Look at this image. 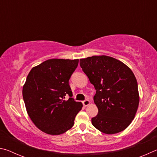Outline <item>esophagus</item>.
Instances as JSON below:
<instances>
[{
    "instance_id": "34e87169",
    "label": "esophagus",
    "mask_w": 157,
    "mask_h": 157,
    "mask_svg": "<svg viewBox=\"0 0 157 157\" xmlns=\"http://www.w3.org/2000/svg\"><path fill=\"white\" fill-rule=\"evenodd\" d=\"M82 103H83L84 106H85V107H86V106H88V105H90V103H91V102H90L89 100L86 99V100H85L84 101H83V102H82Z\"/></svg>"
}]
</instances>
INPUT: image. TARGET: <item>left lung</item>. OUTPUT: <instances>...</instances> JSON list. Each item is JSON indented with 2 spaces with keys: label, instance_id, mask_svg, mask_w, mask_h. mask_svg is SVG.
Masks as SVG:
<instances>
[{
  "label": "left lung",
  "instance_id": "left-lung-1",
  "mask_svg": "<svg viewBox=\"0 0 157 157\" xmlns=\"http://www.w3.org/2000/svg\"><path fill=\"white\" fill-rule=\"evenodd\" d=\"M79 64L96 90L94 100L98 113L92 118V124L107 134L123 131L139 107L134 74L124 63L106 55L80 59Z\"/></svg>",
  "mask_w": 157,
  "mask_h": 157
}]
</instances>
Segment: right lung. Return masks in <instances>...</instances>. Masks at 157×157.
Here are the masks:
<instances>
[{
    "mask_svg": "<svg viewBox=\"0 0 157 157\" xmlns=\"http://www.w3.org/2000/svg\"><path fill=\"white\" fill-rule=\"evenodd\" d=\"M79 59H50L31 69L23 87L26 110L37 128L50 135L65 133L73 126L82 104L72 97L69 79Z\"/></svg>",
    "mask_w": 157,
    "mask_h": 157,
    "instance_id": "right-lung-1",
    "label": "right lung"
}]
</instances>
